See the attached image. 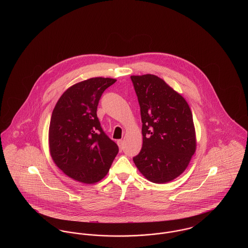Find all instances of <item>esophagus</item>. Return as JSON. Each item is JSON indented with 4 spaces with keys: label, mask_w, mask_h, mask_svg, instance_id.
Returning a JSON list of instances; mask_svg holds the SVG:
<instances>
[{
    "label": "esophagus",
    "mask_w": 248,
    "mask_h": 248,
    "mask_svg": "<svg viewBox=\"0 0 248 248\" xmlns=\"http://www.w3.org/2000/svg\"><path fill=\"white\" fill-rule=\"evenodd\" d=\"M117 144H118L120 151H123V149H124V140H120L117 141Z\"/></svg>",
    "instance_id": "1"
}]
</instances>
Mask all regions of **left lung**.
<instances>
[{
    "label": "left lung",
    "mask_w": 248,
    "mask_h": 248,
    "mask_svg": "<svg viewBox=\"0 0 248 248\" xmlns=\"http://www.w3.org/2000/svg\"><path fill=\"white\" fill-rule=\"evenodd\" d=\"M131 81L140 107L143 136L141 151L133 161L147 179L166 183L184 172L195 153L191 110L155 75L131 76Z\"/></svg>",
    "instance_id": "1"
}]
</instances>
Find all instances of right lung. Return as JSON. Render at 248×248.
<instances>
[{
    "label": "right lung",
    "instance_id": "add662e5",
    "mask_svg": "<svg viewBox=\"0 0 248 248\" xmlns=\"http://www.w3.org/2000/svg\"><path fill=\"white\" fill-rule=\"evenodd\" d=\"M115 79L96 77L70 87L55 107L49 126L50 154L69 177L94 183L105 177L118 154L96 115L103 92Z\"/></svg>",
    "mask_w": 248,
    "mask_h": 248
}]
</instances>
